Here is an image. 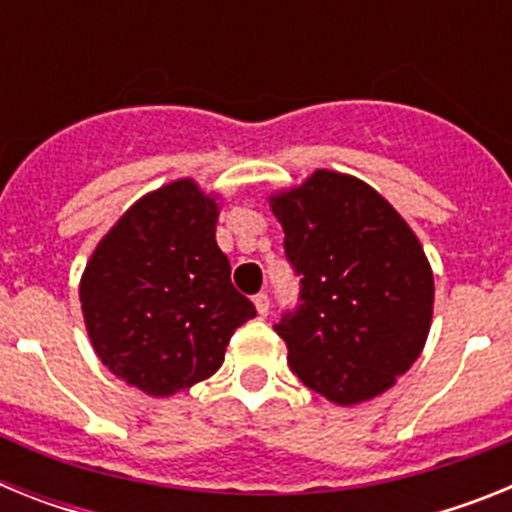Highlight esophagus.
Here are the masks:
<instances>
[{
	"instance_id": "1",
	"label": "esophagus",
	"mask_w": 512,
	"mask_h": 512,
	"mask_svg": "<svg viewBox=\"0 0 512 512\" xmlns=\"http://www.w3.org/2000/svg\"><path fill=\"white\" fill-rule=\"evenodd\" d=\"M253 305H256V310H259L261 318H264V315H269V295H266V292H259V295L253 297Z\"/></svg>"
}]
</instances>
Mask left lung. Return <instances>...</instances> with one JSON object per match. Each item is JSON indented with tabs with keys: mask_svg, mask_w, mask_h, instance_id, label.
Masks as SVG:
<instances>
[{
	"mask_svg": "<svg viewBox=\"0 0 512 512\" xmlns=\"http://www.w3.org/2000/svg\"><path fill=\"white\" fill-rule=\"evenodd\" d=\"M300 305L274 330L310 390L356 405L390 390L418 359L433 315V274L395 207L369 184L315 171L271 197Z\"/></svg>",
	"mask_w": 512,
	"mask_h": 512,
	"instance_id": "obj_1",
	"label": "left lung"
}]
</instances>
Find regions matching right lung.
<instances>
[{"label":"right lung","mask_w":512,"mask_h":512,"mask_svg":"<svg viewBox=\"0 0 512 512\" xmlns=\"http://www.w3.org/2000/svg\"><path fill=\"white\" fill-rule=\"evenodd\" d=\"M217 205L192 179L146 194L99 241L81 310L102 364L153 397L212 377L256 307L230 282Z\"/></svg>","instance_id":"right-lung-1"}]
</instances>
